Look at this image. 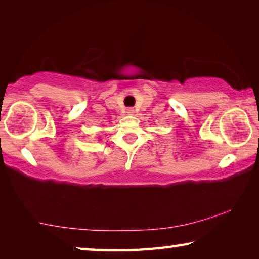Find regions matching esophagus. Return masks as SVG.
I'll list each match as a JSON object with an SVG mask.
<instances>
[{
    "label": "esophagus",
    "instance_id": "esophagus-1",
    "mask_svg": "<svg viewBox=\"0 0 259 259\" xmlns=\"http://www.w3.org/2000/svg\"><path fill=\"white\" fill-rule=\"evenodd\" d=\"M126 113L130 114V115H131V114H134V113H135V109H134L133 107H129L128 109H126Z\"/></svg>",
    "mask_w": 259,
    "mask_h": 259
}]
</instances>
